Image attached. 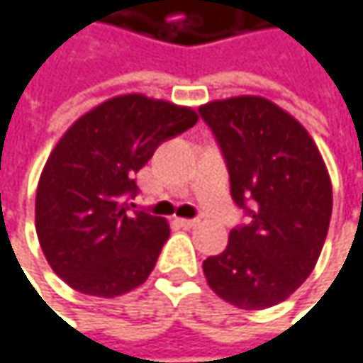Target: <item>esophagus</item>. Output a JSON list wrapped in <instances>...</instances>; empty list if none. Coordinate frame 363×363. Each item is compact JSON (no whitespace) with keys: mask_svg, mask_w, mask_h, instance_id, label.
Wrapping results in <instances>:
<instances>
[{"mask_svg":"<svg viewBox=\"0 0 363 363\" xmlns=\"http://www.w3.org/2000/svg\"><path fill=\"white\" fill-rule=\"evenodd\" d=\"M175 223L182 228H194L198 225V218H177Z\"/></svg>","mask_w":363,"mask_h":363,"instance_id":"34e87169","label":"esophagus"}]
</instances>
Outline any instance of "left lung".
Returning a JSON list of instances; mask_svg holds the SVG:
<instances>
[{
    "label": "left lung",
    "instance_id": "left-lung-1",
    "mask_svg": "<svg viewBox=\"0 0 363 363\" xmlns=\"http://www.w3.org/2000/svg\"><path fill=\"white\" fill-rule=\"evenodd\" d=\"M249 223L202 263L208 286L230 304L262 311L286 300L317 265L333 191L315 140L298 120L259 96L200 106Z\"/></svg>",
    "mask_w": 363,
    "mask_h": 363
}]
</instances>
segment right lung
Masks as SVG:
<instances>
[{
	"instance_id": "obj_1",
	"label": "right lung",
	"mask_w": 363,
	"mask_h": 363,
	"mask_svg": "<svg viewBox=\"0 0 363 363\" xmlns=\"http://www.w3.org/2000/svg\"><path fill=\"white\" fill-rule=\"evenodd\" d=\"M196 122L191 108L128 94L96 106L61 136L38 182L36 235L73 290L114 298L149 278L169 225L133 210L135 173Z\"/></svg>"
}]
</instances>
